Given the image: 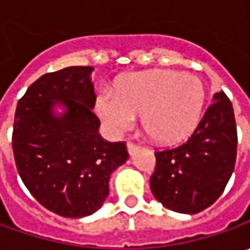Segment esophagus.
I'll return each instance as SVG.
<instances>
[{"label": "esophagus", "mask_w": 250, "mask_h": 250, "mask_svg": "<svg viewBox=\"0 0 250 250\" xmlns=\"http://www.w3.org/2000/svg\"><path fill=\"white\" fill-rule=\"evenodd\" d=\"M126 147H128V153H129V156L135 154V153L139 150V146H138L136 143H132V142H129V143H128V146H126Z\"/></svg>", "instance_id": "1"}]
</instances>
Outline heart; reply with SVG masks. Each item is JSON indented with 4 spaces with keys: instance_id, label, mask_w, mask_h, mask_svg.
Returning a JSON list of instances; mask_svg holds the SVG:
<instances>
[{
    "instance_id": "1",
    "label": "heart",
    "mask_w": 250,
    "mask_h": 250,
    "mask_svg": "<svg viewBox=\"0 0 250 250\" xmlns=\"http://www.w3.org/2000/svg\"><path fill=\"white\" fill-rule=\"evenodd\" d=\"M206 87L190 73L150 71L128 75L114 84V94L96 100V111L111 135L130 129L142 115L143 128L163 145L188 139L202 120Z\"/></svg>"
}]
</instances>
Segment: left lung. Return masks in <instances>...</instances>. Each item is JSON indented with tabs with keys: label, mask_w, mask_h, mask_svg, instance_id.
I'll return each instance as SVG.
<instances>
[{
	"label": "left lung",
	"mask_w": 250,
	"mask_h": 250,
	"mask_svg": "<svg viewBox=\"0 0 250 250\" xmlns=\"http://www.w3.org/2000/svg\"><path fill=\"white\" fill-rule=\"evenodd\" d=\"M213 101L184 145L156 151L150 188L172 211L196 214L211 206L232 175L238 146L234 108L224 91Z\"/></svg>",
	"instance_id": "1"
}]
</instances>
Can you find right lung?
Instances as JSON below:
<instances>
[{
    "instance_id": "1",
    "label": "right lung",
    "mask_w": 250,
    "mask_h": 250,
    "mask_svg": "<svg viewBox=\"0 0 250 250\" xmlns=\"http://www.w3.org/2000/svg\"><path fill=\"white\" fill-rule=\"evenodd\" d=\"M91 72V66H68L45 73L15 112L12 149L24 187L42 206L68 218L97 211L110 193L111 174L129 157L124 142L99 133Z\"/></svg>"
}]
</instances>
